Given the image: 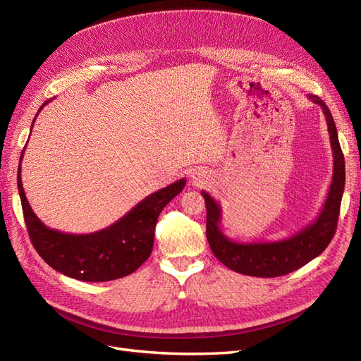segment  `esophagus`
<instances>
[{"mask_svg":"<svg viewBox=\"0 0 361 361\" xmlns=\"http://www.w3.org/2000/svg\"><path fill=\"white\" fill-rule=\"evenodd\" d=\"M191 179H192L194 185H203L204 182H207V174H206V171H203L200 169L199 170H192Z\"/></svg>","mask_w":361,"mask_h":361,"instance_id":"obj_1","label":"esophagus"}]
</instances>
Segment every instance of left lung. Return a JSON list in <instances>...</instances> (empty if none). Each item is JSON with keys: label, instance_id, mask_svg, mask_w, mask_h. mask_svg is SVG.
<instances>
[{"label": "left lung", "instance_id": "left-lung-1", "mask_svg": "<svg viewBox=\"0 0 361 361\" xmlns=\"http://www.w3.org/2000/svg\"><path fill=\"white\" fill-rule=\"evenodd\" d=\"M325 114L333 149V180L321 214L316 220L290 238L274 243H236L220 228L221 207L209 194L202 191L206 203V238L212 253L223 265L235 272L251 277H280L304 267L329 247L336 233L338 211L345 188V159L338 145L333 116L322 99L310 94Z\"/></svg>", "mask_w": 361, "mask_h": 361}]
</instances>
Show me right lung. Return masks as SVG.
Returning <instances> with one entry per match:
<instances>
[{"instance_id":"1","label":"right lung","mask_w":361,"mask_h":361,"mask_svg":"<svg viewBox=\"0 0 361 361\" xmlns=\"http://www.w3.org/2000/svg\"><path fill=\"white\" fill-rule=\"evenodd\" d=\"M48 102H43L40 110ZM23 155L24 150L20 161ZM185 183L187 180L179 179L147 195L118 221L99 232L72 235L54 231L39 220L25 197L20 166L18 169V190L31 244L51 268L82 281H110L126 277L143 265L154 248L155 226L161 211L183 190Z\"/></svg>"}]
</instances>
